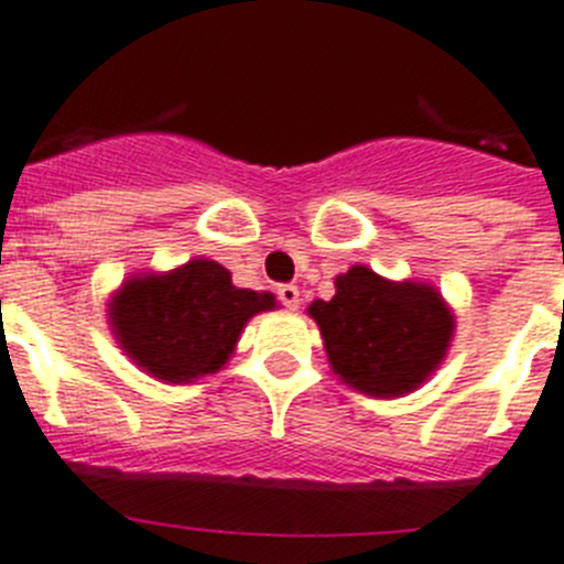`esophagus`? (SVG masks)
<instances>
[{"instance_id": "esophagus-1", "label": "esophagus", "mask_w": 564, "mask_h": 564, "mask_svg": "<svg viewBox=\"0 0 564 564\" xmlns=\"http://www.w3.org/2000/svg\"><path fill=\"white\" fill-rule=\"evenodd\" d=\"M276 300L288 307V311H296L300 307V288L296 285H279Z\"/></svg>"}]
</instances>
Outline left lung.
<instances>
[{"label": "left lung", "mask_w": 564, "mask_h": 564, "mask_svg": "<svg viewBox=\"0 0 564 564\" xmlns=\"http://www.w3.org/2000/svg\"><path fill=\"white\" fill-rule=\"evenodd\" d=\"M307 314L319 325L330 368L370 397L420 388L454 334V316L431 285L388 282L365 264L341 273L334 300H316Z\"/></svg>", "instance_id": "8db88e82"}]
</instances>
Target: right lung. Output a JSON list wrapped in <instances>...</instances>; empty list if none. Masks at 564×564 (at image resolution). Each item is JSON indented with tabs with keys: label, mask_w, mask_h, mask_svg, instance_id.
Segmentation results:
<instances>
[{
	"label": "right lung",
	"mask_w": 564,
	"mask_h": 564,
	"mask_svg": "<svg viewBox=\"0 0 564 564\" xmlns=\"http://www.w3.org/2000/svg\"><path fill=\"white\" fill-rule=\"evenodd\" d=\"M273 305L271 293L236 288L219 262L191 259L162 276L124 282L110 325L139 368L165 382H191L223 368L245 322Z\"/></svg>",
	"instance_id": "1"
}]
</instances>
